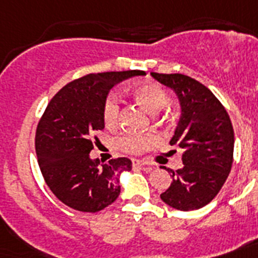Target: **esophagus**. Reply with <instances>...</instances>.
<instances>
[{
  "mask_svg": "<svg viewBox=\"0 0 258 258\" xmlns=\"http://www.w3.org/2000/svg\"><path fill=\"white\" fill-rule=\"evenodd\" d=\"M133 165H136V167H142V165H146V167H148V169H152V167H151V165L148 164L147 162H144V160H139V159H134Z\"/></svg>",
  "mask_w": 258,
  "mask_h": 258,
  "instance_id": "obj_1",
  "label": "esophagus"
}]
</instances>
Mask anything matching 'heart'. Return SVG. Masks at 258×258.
Returning a JSON list of instances; mask_svg holds the SVG:
<instances>
[{
  "mask_svg": "<svg viewBox=\"0 0 258 258\" xmlns=\"http://www.w3.org/2000/svg\"><path fill=\"white\" fill-rule=\"evenodd\" d=\"M135 99L142 104L151 114H158L159 111L168 103V94L163 86L155 82L142 83L136 86L133 91ZM120 116V102L116 94H111L104 102L103 106V120L107 127H114ZM156 136L152 134H144V135H127L119 136L116 139V146L122 151L130 154H140L146 150L151 148L156 143Z\"/></svg>",
  "mask_w": 258,
  "mask_h": 258,
  "instance_id": "obj_1",
  "label": "heart"
}]
</instances>
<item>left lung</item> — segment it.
Wrapping results in <instances>:
<instances>
[{
	"label": "left lung",
	"mask_w": 258,
	"mask_h": 258,
	"mask_svg": "<svg viewBox=\"0 0 258 258\" xmlns=\"http://www.w3.org/2000/svg\"><path fill=\"white\" fill-rule=\"evenodd\" d=\"M179 99L181 114L171 146L183 148V167L160 199L179 211H194L211 203L225 183L233 163L234 134L227 110L208 87L183 74H158Z\"/></svg>",
	"instance_id": "left-lung-1"
}]
</instances>
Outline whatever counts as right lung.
<instances>
[{
  "mask_svg": "<svg viewBox=\"0 0 258 258\" xmlns=\"http://www.w3.org/2000/svg\"><path fill=\"white\" fill-rule=\"evenodd\" d=\"M144 71L89 74L70 82L50 100L35 133V152L46 184L56 199L81 212H98L118 199L119 177L131 171L127 158L100 164L90 158L93 134L104 128L103 106L116 83ZM96 140V136H95Z\"/></svg>",
  "mask_w": 258,
  "mask_h": 258,
  "instance_id": "right-lung-1",
  "label": "right lung"
}]
</instances>
